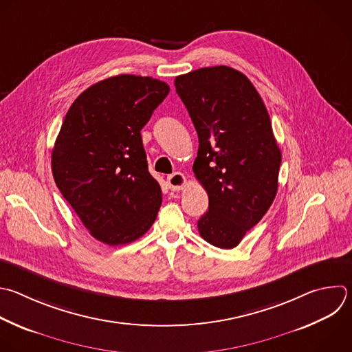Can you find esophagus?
<instances>
[{"mask_svg": "<svg viewBox=\"0 0 352 352\" xmlns=\"http://www.w3.org/2000/svg\"><path fill=\"white\" fill-rule=\"evenodd\" d=\"M185 175L182 173H174L170 177H167V185L171 190H181L185 186Z\"/></svg>", "mask_w": 352, "mask_h": 352, "instance_id": "1", "label": "esophagus"}]
</instances>
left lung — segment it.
Wrapping results in <instances>:
<instances>
[{
  "instance_id": "1",
  "label": "left lung",
  "mask_w": 352,
  "mask_h": 352,
  "mask_svg": "<svg viewBox=\"0 0 352 352\" xmlns=\"http://www.w3.org/2000/svg\"><path fill=\"white\" fill-rule=\"evenodd\" d=\"M175 88L199 137L193 173L208 195L199 233L215 248L233 249L278 192L282 155L270 114L252 81L228 66L178 76Z\"/></svg>"
}]
</instances>
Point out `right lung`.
I'll list each match as a JSON object with an SVG mask.
<instances>
[{
	"label": "right lung",
	"mask_w": 352,
	"mask_h": 352,
	"mask_svg": "<svg viewBox=\"0 0 352 352\" xmlns=\"http://www.w3.org/2000/svg\"><path fill=\"white\" fill-rule=\"evenodd\" d=\"M168 92L164 81L119 74L87 88L66 113L52 149L54 179L102 243H131L157 217L162 188L148 171L141 130Z\"/></svg>",
	"instance_id": "1"
}]
</instances>
